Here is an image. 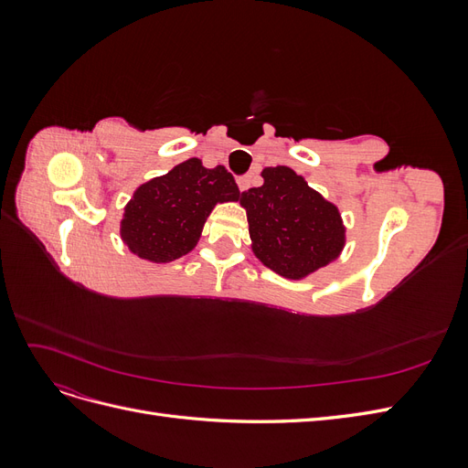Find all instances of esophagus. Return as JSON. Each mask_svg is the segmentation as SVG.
<instances>
[{
  "instance_id": "obj_1",
  "label": "esophagus",
  "mask_w": 468,
  "mask_h": 468,
  "mask_svg": "<svg viewBox=\"0 0 468 468\" xmlns=\"http://www.w3.org/2000/svg\"><path fill=\"white\" fill-rule=\"evenodd\" d=\"M251 181H253V176H244L238 179V187L239 191H248L251 187Z\"/></svg>"
}]
</instances>
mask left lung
Segmentation results:
<instances>
[{
  "label": "left lung",
  "mask_w": 468,
  "mask_h": 468,
  "mask_svg": "<svg viewBox=\"0 0 468 468\" xmlns=\"http://www.w3.org/2000/svg\"><path fill=\"white\" fill-rule=\"evenodd\" d=\"M261 176V187L239 197L258 260L287 279H303L334 261L346 244L337 207L287 165L265 167Z\"/></svg>",
  "instance_id": "1"
}]
</instances>
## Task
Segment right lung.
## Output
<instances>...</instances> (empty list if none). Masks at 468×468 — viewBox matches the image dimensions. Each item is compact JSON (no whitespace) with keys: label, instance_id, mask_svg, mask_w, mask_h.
I'll list each match as a JSON object with an SVG mask.
<instances>
[{"label":"right lung","instance_id":"add662e5","mask_svg":"<svg viewBox=\"0 0 468 468\" xmlns=\"http://www.w3.org/2000/svg\"><path fill=\"white\" fill-rule=\"evenodd\" d=\"M238 199L239 189L229 169H207L199 158H191L134 191L121 220V238L138 258L174 261L199 242L217 203Z\"/></svg>","mask_w":468,"mask_h":468}]
</instances>
